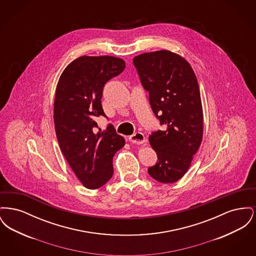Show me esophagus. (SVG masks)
<instances>
[{
	"instance_id": "34e87169",
	"label": "esophagus",
	"mask_w": 256,
	"mask_h": 256,
	"mask_svg": "<svg viewBox=\"0 0 256 256\" xmlns=\"http://www.w3.org/2000/svg\"><path fill=\"white\" fill-rule=\"evenodd\" d=\"M128 140H130L132 143L138 144V145L143 144V143L146 141L145 136H144V134H142V132H136V134L130 135V136L128 137Z\"/></svg>"
}]
</instances>
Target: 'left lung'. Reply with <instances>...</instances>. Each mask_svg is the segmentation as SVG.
<instances>
[{
    "mask_svg": "<svg viewBox=\"0 0 256 256\" xmlns=\"http://www.w3.org/2000/svg\"><path fill=\"white\" fill-rule=\"evenodd\" d=\"M152 110L164 126L148 140L158 154L150 176L161 183L180 180L202 140L204 114L196 76L188 61L167 50L134 58Z\"/></svg>",
    "mask_w": 256,
    "mask_h": 256,
    "instance_id": "8db88e82",
    "label": "left lung"
}]
</instances>
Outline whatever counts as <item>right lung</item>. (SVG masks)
<instances>
[{"label": "right lung", "mask_w": 256, "mask_h": 256, "mask_svg": "<svg viewBox=\"0 0 256 256\" xmlns=\"http://www.w3.org/2000/svg\"><path fill=\"white\" fill-rule=\"evenodd\" d=\"M122 58L82 56L61 74L56 86L54 121L64 158L88 189H97L113 174L112 159L124 146V137L110 124L98 130L97 117H106L102 97L104 84L122 73Z\"/></svg>", "instance_id": "right-lung-1"}]
</instances>
